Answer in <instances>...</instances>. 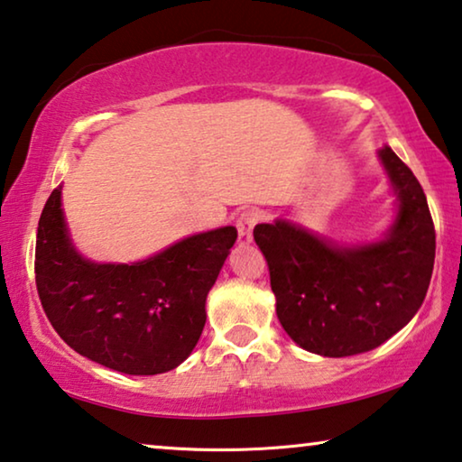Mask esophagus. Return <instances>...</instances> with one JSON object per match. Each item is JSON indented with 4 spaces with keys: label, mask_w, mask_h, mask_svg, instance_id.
<instances>
[{
    "label": "esophagus",
    "mask_w": 462,
    "mask_h": 462,
    "mask_svg": "<svg viewBox=\"0 0 462 462\" xmlns=\"http://www.w3.org/2000/svg\"><path fill=\"white\" fill-rule=\"evenodd\" d=\"M259 213L257 211H246L238 217L236 228H238V245H249L253 243V228L257 224Z\"/></svg>",
    "instance_id": "esophagus-1"
}]
</instances>
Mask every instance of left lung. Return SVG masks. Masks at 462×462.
<instances>
[{
    "mask_svg": "<svg viewBox=\"0 0 462 462\" xmlns=\"http://www.w3.org/2000/svg\"><path fill=\"white\" fill-rule=\"evenodd\" d=\"M377 160L396 197L380 238L344 243L284 217L253 230L282 328L313 355L338 359L377 348L415 318L428 294L436 259L428 199L388 144Z\"/></svg>",
    "mask_w": 462,
    "mask_h": 462,
    "instance_id": "obj_1",
    "label": "left lung"
}]
</instances>
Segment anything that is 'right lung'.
Listing matches in <instances>:
<instances>
[{"mask_svg":"<svg viewBox=\"0 0 462 462\" xmlns=\"http://www.w3.org/2000/svg\"><path fill=\"white\" fill-rule=\"evenodd\" d=\"M236 228L190 234L133 263L82 254L61 208V184L39 219L34 273L41 305L68 346L128 375L176 369L205 328V302Z\"/></svg>","mask_w":462,"mask_h":462,"instance_id":"obj_1","label":"right lung"}]
</instances>
